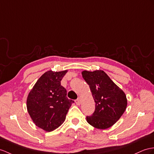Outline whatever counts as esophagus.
<instances>
[{
    "label": "esophagus",
    "instance_id": "34e87169",
    "mask_svg": "<svg viewBox=\"0 0 154 154\" xmlns=\"http://www.w3.org/2000/svg\"><path fill=\"white\" fill-rule=\"evenodd\" d=\"M75 103H76V105H78V106L80 105V104H81V99L80 98L77 99L76 100H75Z\"/></svg>",
    "mask_w": 154,
    "mask_h": 154
}]
</instances>
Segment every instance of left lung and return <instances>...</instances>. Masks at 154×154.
<instances>
[{
    "label": "left lung",
    "instance_id": "1",
    "mask_svg": "<svg viewBox=\"0 0 154 154\" xmlns=\"http://www.w3.org/2000/svg\"><path fill=\"white\" fill-rule=\"evenodd\" d=\"M82 77L89 85L95 103L93 115L86 117L89 124L99 129L112 127L126 110L125 93L102 70H83Z\"/></svg>",
    "mask_w": 154,
    "mask_h": 154
}]
</instances>
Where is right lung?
<instances>
[{"instance_id": "obj_1", "label": "right lung", "mask_w": 154, "mask_h": 154, "mask_svg": "<svg viewBox=\"0 0 154 154\" xmlns=\"http://www.w3.org/2000/svg\"><path fill=\"white\" fill-rule=\"evenodd\" d=\"M68 70H48L34 85L27 98L28 113L34 123L46 132L56 129L65 122L74 102L66 97L61 81Z\"/></svg>"}]
</instances>
